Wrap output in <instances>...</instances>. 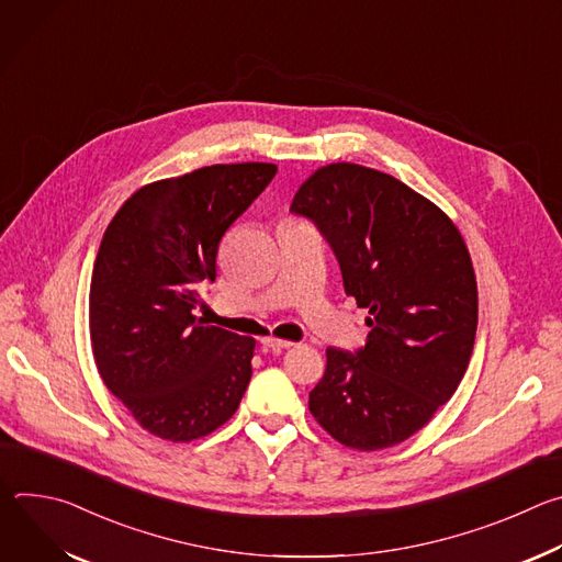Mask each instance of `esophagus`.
<instances>
[{
    "label": "esophagus",
    "mask_w": 562,
    "mask_h": 562,
    "mask_svg": "<svg viewBox=\"0 0 562 562\" xmlns=\"http://www.w3.org/2000/svg\"><path fill=\"white\" fill-rule=\"evenodd\" d=\"M262 345L267 349H273V351H280V349H291L293 342L291 340H280V338H262Z\"/></svg>",
    "instance_id": "esophagus-1"
}]
</instances>
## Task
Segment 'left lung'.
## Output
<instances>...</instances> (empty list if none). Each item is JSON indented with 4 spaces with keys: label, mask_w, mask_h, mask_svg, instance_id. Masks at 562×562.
<instances>
[{
    "label": "left lung",
    "mask_w": 562,
    "mask_h": 562,
    "mask_svg": "<svg viewBox=\"0 0 562 562\" xmlns=\"http://www.w3.org/2000/svg\"><path fill=\"white\" fill-rule=\"evenodd\" d=\"M291 213L325 235L345 293L369 308L364 347L327 349L308 409L351 449L403 442L453 395L473 351L477 289L464 239L434 202L349 162L317 169Z\"/></svg>",
    "instance_id": "8db88e82"
}]
</instances>
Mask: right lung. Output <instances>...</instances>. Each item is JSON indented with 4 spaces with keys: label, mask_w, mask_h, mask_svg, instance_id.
<instances>
[{
    "label": "right lung",
    "mask_w": 562,
    "mask_h": 562,
    "mask_svg": "<svg viewBox=\"0 0 562 562\" xmlns=\"http://www.w3.org/2000/svg\"><path fill=\"white\" fill-rule=\"evenodd\" d=\"M278 167L215 165L133 193L111 220L91 280V345L109 391L153 436L189 442L239 407L254 338L209 327L195 308L215 280L226 228Z\"/></svg>",
    "instance_id": "right-lung-1"
}]
</instances>
